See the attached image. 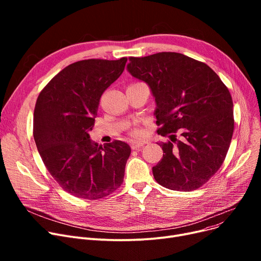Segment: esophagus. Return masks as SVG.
Segmentation results:
<instances>
[{
    "mask_svg": "<svg viewBox=\"0 0 261 261\" xmlns=\"http://www.w3.org/2000/svg\"><path fill=\"white\" fill-rule=\"evenodd\" d=\"M145 144H147V142H132L131 143V148L133 150H139L141 149Z\"/></svg>",
    "mask_w": 261,
    "mask_h": 261,
    "instance_id": "34e87169",
    "label": "esophagus"
}]
</instances>
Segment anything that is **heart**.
Segmentation results:
<instances>
[{
    "mask_svg": "<svg viewBox=\"0 0 261 261\" xmlns=\"http://www.w3.org/2000/svg\"><path fill=\"white\" fill-rule=\"evenodd\" d=\"M129 133H130V135L132 136V138L140 139V138H142V136L144 135V130L142 128H139V127H133L129 131Z\"/></svg>",
    "mask_w": 261,
    "mask_h": 261,
    "instance_id": "heart-1",
    "label": "heart"
}]
</instances>
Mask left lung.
Here are the masks:
<instances>
[{
    "label": "left lung",
    "mask_w": 261,
    "mask_h": 261,
    "mask_svg": "<svg viewBox=\"0 0 261 261\" xmlns=\"http://www.w3.org/2000/svg\"><path fill=\"white\" fill-rule=\"evenodd\" d=\"M129 61L130 74L148 84L155 98L158 133L170 139L158 143L165 154L152 168L155 181L177 191L200 188L221 167L234 132L227 87L207 64L180 53Z\"/></svg>",
    "instance_id": "8db88e82"
}]
</instances>
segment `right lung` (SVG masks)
<instances>
[{
  "mask_svg": "<svg viewBox=\"0 0 261 261\" xmlns=\"http://www.w3.org/2000/svg\"><path fill=\"white\" fill-rule=\"evenodd\" d=\"M127 58L88 59L64 67L40 92L34 139L44 165L63 190L86 200L120 187L131 148L121 141L103 147L90 140L103 92L125 70Z\"/></svg>",
  "mask_w": 261,
  "mask_h": 261,
  "instance_id": "1",
  "label": "right lung"
}]
</instances>
